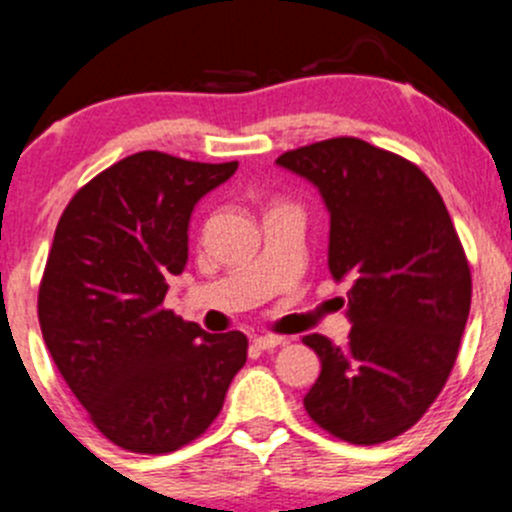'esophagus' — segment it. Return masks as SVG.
Instances as JSON below:
<instances>
[{
  "label": "esophagus",
  "instance_id": "34e87169",
  "mask_svg": "<svg viewBox=\"0 0 512 512\" xmlns=\"http://www.w3.org/2000/svg\"><path fill=\"white\" fill-rule=\"evenodd\" d=\"M285 342H287V339L277 337V334H262V337L252 339V344H255L257 349H262V352H272V349H277L280 344H285Z\"/></svg>",
  "mask_w": 512,
  "mask_h": 512
}]
</instances>
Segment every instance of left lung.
Returning <instances> with one entry per match:
<instances>
[{
    "label": "left lung",
    "mask_w": 512,
    "mask_h": 512,
    "mask_svg": "<svg viewBox=\"0 0 512 512\" xmlns=\"http://www.w3.org/2000/svg\"><path fill=\"white\" fill-rule=\"evenodd\" d=\"M329 210V272L349 280L344 347L302 339L322 361L304 396L332 436L374 446L409 431L446 386L471 312V267L436 185L418 165L361 138L277 158Z\"/></svg>",
    "instance_id": "8db88e82"
}]
</instances>
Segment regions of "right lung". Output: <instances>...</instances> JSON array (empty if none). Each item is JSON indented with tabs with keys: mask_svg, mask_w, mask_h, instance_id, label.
Instances as JSON below:
<instances>
[{
	"mask_svg": "<svg viewBox=\"0 0 512 512\" xmlns=\"http://www.w3.org/2000/svg\"><path fill=\"white\" fill-rule=\"evenodd\" d=\"M237 170L141 151L71 198L39 287L46 349L91 421L133 453L205 433L247 361L242 332L208 334L163 307L188 262V223Z\"/></svg>",
	"mask_w": 512,
	"mask_h": 512,
	"instance_id": "1",
	"label": "right lung"
}]
</instances>
